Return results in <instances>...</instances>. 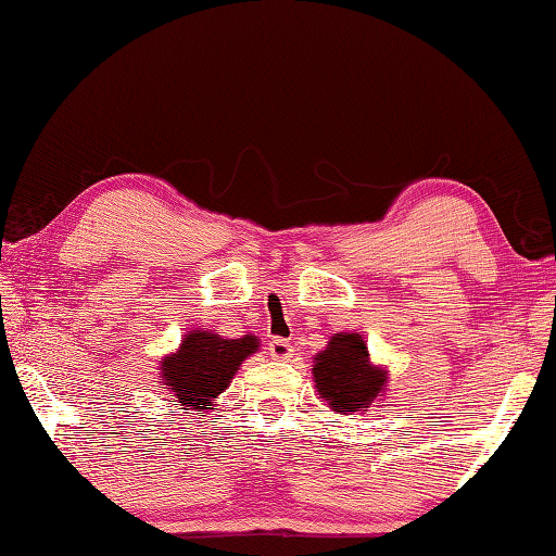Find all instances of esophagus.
<instances>
[{"label": "esophagus", "mask_w": 556, "mask_h": 556, "mask_svg": "<svg viewBox=\"0 0 556 556\" xmlns=\"http://www.w3.org/2000/svg\"><path fill=\"white\" fill-rule=\"evenodd\" d=\"M267 349H269V356L277 361H287L294 356V346L287 339H271Z\"/></svg>", "instance_id": "1"}]
</instances>
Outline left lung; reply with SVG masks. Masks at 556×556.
I'll use <instances>...</instances> for the list:
<instances>
[{
  "mask_svg": "<svg viewBox=\"0 0 556 556\" xmlns=\"http://www.w3.org/2000/svg\"><path fill=\"white\" fill-rule=\"evenodd\" d=\"M314 383L337 413L368 408L381 393L386 376L371 366L368 349L358 333H337L314 361Z\"/></svg>",
  "mask_w": 556,
  "mask_h": 556,
  "instance_id": "8db88e82",
  "label": "left lung"
}]
</instances>
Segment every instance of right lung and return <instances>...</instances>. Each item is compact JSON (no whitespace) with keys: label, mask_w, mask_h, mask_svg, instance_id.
Wrapping results in <instances>:
<instances>
[{"label":"right lung","mask_w":556,"mask_h":556,"mask_svg":"<svg viewBox=\"0 0 556 556\" xmlns=\"http://www.w3.org/2000/svg\"><path fill=\"white\" fill-rule=\"evenodd\" d=\"M257 346V337L223 339L210 331H192L178 354L163 358V386H170L185 408H205L230 386L237 368Z\"/></svg>","instance_id":"obj_1"}]
</instances>
